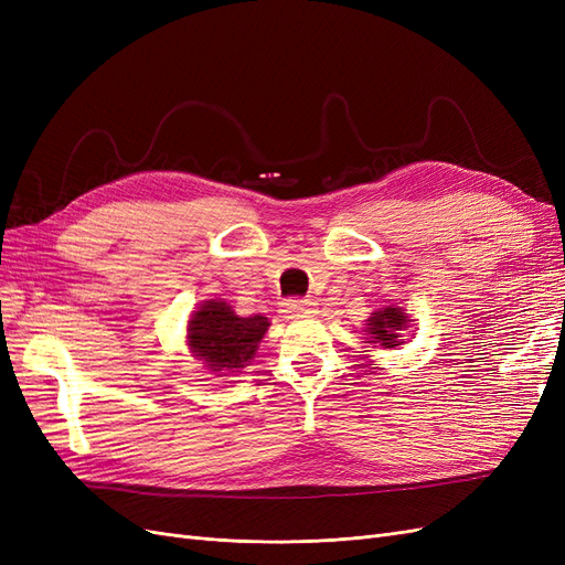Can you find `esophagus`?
<instances>
[{"mask_svg":"<svg viewBox=\"0 0 565 565\" xmlns=\"http://www.w3.org/2000/svg\"><path fill=\"white\" fill-rule=\"evenodd\" d=\"M282 313L287 318H303L316 313V303L311 299H289L282 303Z\"/></svg>","mask_w":565,"mask_h":565,"instance_id":"esophagus-1","label":"esophagus"}]
</instances>
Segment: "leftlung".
Masks as SVG:
<instances>
[{"mask_svg": "<svg viewBox=\"0 0 565 565\" xmlns=\"http://www.w3.org/2000/svg\"><path fill=\"white\" fill-rule=\"evenodd\" d=\"M365 324H367L365 344L393 349V347L403 344V330L409 328V318H407V313H403V309H398V306H386V309L374 311L365 320Z\"/></svg>", "mask_w": 565, "mask_h": 565, "instance_id": "8db88e82", "label": "left lung"}]
</instances>
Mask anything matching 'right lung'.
<instances>
[{
  "instance_id": "right-lung-1",
  "label": "right lung",
  "mask_w": 565,
  "mask_h": 565,
  "mask_svg": "<svg viewBox=\"0 0 565 565\" xmlns=\"http://www.w3.org/2000/svg\"><path fill=\"white\" fill-rule=\"evenodd\" d=\"M268 318H241L226 301L210 299L188 320V349L212 372H241L268 330Z\"/></svg>"
}]
</instances>
